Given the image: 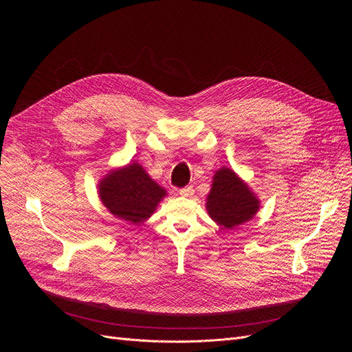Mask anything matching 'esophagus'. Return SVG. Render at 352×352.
Segmentation results:
<instances>
[{
	"instance_id": "1",
	"label": "esophagus",
	"mask_w": 352,
	"mask_h": 352,
	"mask_svg": "<svg viewBox=\"0 0 352 352\" xmlns=\"http://www.w3.org/2000/svg\"><path fill=\"white\" fill-rule=\"evenodd\" d=\"M178 192H179V195L184 196V197H190V196L193 195V188H192V186H185V188L179 189Z\"/></svg>"
}]
</instances>
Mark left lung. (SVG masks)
I'll return each instance as SVG.
<instances>
[{
  "label": "left lung",
  "mask_w": 352,
  "mask_h": 352,
  "mask_svg": "<svg viewBox=\"0 0 352 352\" xmlns=\"http://www.w3.org/2000/svg\"><path fill=\"white\" fill-rule=\"evenodd\" d=\"M259 208L261 199L234 170L221 167L214 173L206 197V210L214 223L227 230L235 228L252 220Z\"/></svg>",
  "instance_id": "obj_1"
}]
</instances>
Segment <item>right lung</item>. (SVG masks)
Segmentation results:
<instances>
[{"mask_svg":"<svg viewBox=\"0 0 352 352\" xmlns=\"http://www.w3.org/2000/svg\"><path fill=\"white\" fill-rule=\"evenodd\" d=\"M98 197L107 210L133 226L144 223L157 210L167 190L136 162L110 170L97 184Z\"/></svg>","mask_w":352,"mask_h":352,"instance_id":"add662e5","label":"right lung"}]
</instances>
